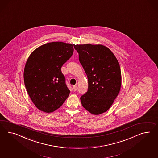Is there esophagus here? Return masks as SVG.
<instances>
[{
	"label": "esophagus",
	"instance_id": "esophagus-1",
	"mask_svg": "<svg viewBox=\"0 0 158 158\" xmlns=\"http://www.w3.org/2000/svg\"><path fill=\"white\" fill-rule=\"evenodd\" d=\"M73 90L75 91H77V85H73Z\"/></svg>",
	"mask_w": 158,
	"mask_h": 158
}]
</instances>
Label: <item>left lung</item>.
Masks as SVG:
<instances>
[{
	"mask_svg": "<svg viewBox=\"0 0 158 158\" xmlns=\"http://www.w3.org/2000/svg\"><path fill=\"white\" fill-rule=\"evenodd\" d=\"M87 75L89 89L81 97V105L90 113L99 115L109 109L119 94L121 73L113 53L103 45H73Z\"/></svg>",
	"mask_w": 158,
	"mask_h": 158,
	"instance_id": "8db88e82",
	"label": "left lung"
}]
</instances>
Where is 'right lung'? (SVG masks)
I'll return each instance as SVG.
<instances>
[{
    "mask_svg": "<svg viewBox=\"0 0 158 158\" xmlns=\"http://www.w3.org/2000/svg\"><path fill=\"white\" fill-rule=\"evenodd\" d=\"M73 52V44L57 41L38 47L28 57L24 83L31 100L40 110L55 111L68 98L70 91L61 68Z\"/></svg>",
    "mask_w": 158,
    "mask_h": 158,
    "instance_id": "1",
    "label": "right lung"
}]
</instances>
